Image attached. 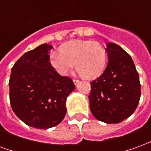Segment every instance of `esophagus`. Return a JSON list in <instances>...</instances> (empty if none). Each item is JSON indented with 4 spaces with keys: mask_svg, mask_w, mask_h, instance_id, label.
Wrapping results in <instances>:
<instances>
[{
    "mask_svg": "<svg viewBox=\"0 0 151 151\" xmlns=\"http://www.w3.org/2000/svg\"><path fill=\"white\" fill-rule=\"evenodd\" d=\"M73 83L76 85L77 83H78L79 82V80L78 79H73Z\"/></svg>",
    "mask_w": 151,
    "mask_h": 151,
    "instance_id": "34e87169",
    "label": "esophagus"
}]
</instances>
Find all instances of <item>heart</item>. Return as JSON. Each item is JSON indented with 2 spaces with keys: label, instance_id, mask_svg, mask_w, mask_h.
<instances>
[{
  "label": "heart",
  "instance_id": "heart-1",
  "mask_svg": "<svg viewBox=\"0 0 151 151\" xmlns=\"http://www.w3.org/2000/svg\"><path fill=\"white\" fill-rule=\"evenodd\" d=\"M49 62L60 75L69 74L75 65L77 72L82 78L93 79L104 72L107 52L97 41L73 40L61 46L60 52H51Z\"/></svg>",
  "mask_w": 151,
  "mask_h": 151
}]
</instances>
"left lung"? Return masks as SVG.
I'll return each instance as SVG.
<instances>
[{
  "label": "left lung",
  "mask_w": 151,
  "mask_h": 151,
  "mask_svg": "<svg viewBox=\"0 0 151 151\" xmlns=\"http://www.w3.org/2000/svg\"><path fill=\"white\" fill-rule=\"evenodd\" d=\"M108 62L103 74L91 82L90 108L97 120L117 124L136 110L141 97L139 76L133 60L116 43H107Z\"/></svg>",
  "instance_id": "1"
}]
</instances>
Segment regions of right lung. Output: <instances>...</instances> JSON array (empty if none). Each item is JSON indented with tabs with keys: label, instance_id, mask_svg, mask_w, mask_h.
Returning <instances> with one entry per match:
<instances>
[{
	"label": "right lung",
	"instance_id": "right-lung-1",
	"mask_svg": "<svg viewBox=\"0 0 151 151\" xmlns=\"http://www.w3.org/2000/svg\"><path fill=\"white\" fill-rule=\"evenodd\" d=\"M52 47L43 43L22 56L13 66L9 82V102L16 116L29 126L49 129L66 114L65 100L75 88L49 62Z\"/></svg>",
	"mask_w": 151,
	"mask_h": 151
}]
</instances>
